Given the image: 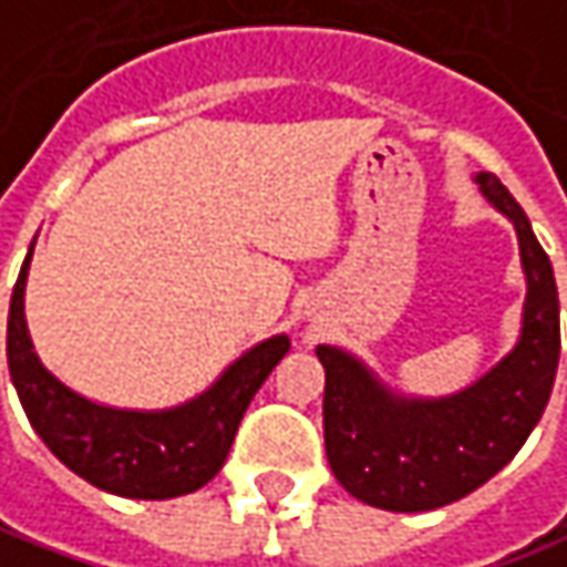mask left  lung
Here are the masks:
<instances>
[{"label":"left lung","mask_w":567,"mask_h":567,"mask_svg":"<svg viewBox=\"0 0 567 567\" xmlns=\"http://www.w3.org/2000/svg\"><path fill=\"white\" fill-rule=\"evenodd\" d=\"M480 184L520 240L527 308L517 349L476 386L431 403L390 396L352 355L317 349L327 368V460L364 505L415 514L476 492L514 460L549 403L561 349L553 262L507 186L495 174H480Z\"/></svg>","instance_id":"8db88e82"}]
</instances>
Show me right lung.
<instances>
[{"mask_svg": "<svg viewBox=\"0 0 567 567\" xmlns=\"http://www.w3.org/2000/svg\"><path fill=\"white\" fill-rule=\"evenodd\" d=\"M34 250V247H31ZM18 272L9 308V371L40 441L91 485L123 498H174L203 488L221 470L254 393L288 352V336L259 342L206 396L171 412H123L62 386L34 355L24 323V279Z\"/></svg>", "mask_w": 567, "mask_h": 567, "instance_id": "add662e5", "label": "right lung"}]
</instances>
